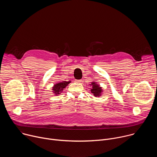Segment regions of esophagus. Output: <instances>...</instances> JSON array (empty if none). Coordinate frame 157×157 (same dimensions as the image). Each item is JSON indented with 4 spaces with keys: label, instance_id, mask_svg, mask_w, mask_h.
I'll return each instance as SVG.
<instances>
[{
    "label": "esophagus",
    "instance_id": "1",
    "mask_svg": "<svg viewBox=\"0 0 157 157\" xmlns=\"http://www.w3.org/2000/svg\"><path fill=\"white\" fill-rule=\"evenodd\" d=\"M75 81H76V82H78V83H80V82H82V80H81V79H76Z\"/></svg>",
    "mask_w": 157,
    "mask_h": 157
}]
</instances>
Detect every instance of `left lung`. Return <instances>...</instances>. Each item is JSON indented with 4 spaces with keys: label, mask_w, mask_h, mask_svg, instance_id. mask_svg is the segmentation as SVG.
<instances>
[{
    "label": "left lung",
    "mask_w": 157,
    "mask_h": 157,
    "mask_svg": "<svg viewBox=\"0 0 157 157\" xmlns=\"http://www.w3.org/2000/svg\"><path fill=\"white\" fill-rule=\"evenodd\" d=\"M93 85V88L91 89V93L95 96H100L102 91V89L99 86H98L97 84L95 82H93L91 84Z\"/></svg>",
    "instance_id": "left-lung-1"
}]
</instances>
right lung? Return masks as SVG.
<instances>
[{"instance_id": "obj_1", "label": "right lung", "mask_w": 157, "mask_h": 157, "mask_svg": "<svg viewBox=\"0 0 157 157\" xmlns=\"http://www.w3.org/2000/svg\"><path fill=\"white\" fill-rule=\"evenodd\" d=\"M71 81H63V82H61L59 83H57L56 84H55L54 86V87H53V90L54 91V93L56 94H59V93H61L60 92H61L62 90H63V89L66 87V86L68 85Z\"/></svg>"}]
</instances>
